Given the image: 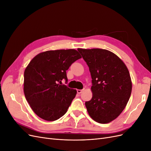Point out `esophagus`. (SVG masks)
I'll list each match as a JSON object with an SVG mask.
<instances>
[{
    "mask_svg": "<svg viewBox=\"0 0 151 151\" xmlns=\"http://www.w3.org/2000/svg\"><path fill=\"white\" fill-rule=\"evenodd\" d=\"M83 89H77V93H78V94L82 93V92H83Z\"/></svg>",
    "mask_w": 151,
    "mask_h": 151,
    "instance_id": "obj_1",
    "label": "esophagus"
}]
</instances>
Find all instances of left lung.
Listing matches in <instances>:
<instances>
[{"label": "left lung", "mask_w": 151, "mask_h": 151, "mask_svg": "<svg viewBox=\"0 0 151 151\" xmlns=\"http://www.w3.org/2000/svg\"><path fill=\"white\" fill-rule=\"evenodd\" d=\"M77 50L89 68L93 97L85 103L88 114L99 123L119 116L129 101L132 88L129 70L114 53L100 48Z\"/></svg>", "instance_id": "1"}]
</instances>
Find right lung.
Segmentation results:
<instances>
[{
    "label": "right lung",
    "instance_id": "1",
    "mask_svg": "<svg viewBox=\"0 0 151 151\" xmlns=\"http://www.w3.org/2000/svg\"><path fill=\"white\" fill-rule=\"evenodd\" d=\"M82 57L75 49L48 50L36 55L25 68L24 93L36 115L47 121L63 116L77 91L61 85L66 70Z\"/></svg>",
    "mask_w": 151,
    "mask_h": 151
}]
</instances>
